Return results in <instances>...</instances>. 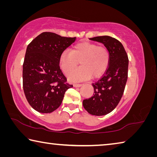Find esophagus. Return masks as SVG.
Instances as JSON below:
<instances>
[{"label": "esophagus", "instance_id": "34e87169", "mask_svg": "<svg viewBox=\"0 0 157 157\" xmlns=\"http://www.w3.org/2000/svg\"><path fill=\"white\" fill-rule=\"evenodd\" d=\"M82 86V84H73L74 87H80Z\"/></svg>", "mask_w": 157, "mask_h": 157}]
</instances>
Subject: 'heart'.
Masks as SVG:
<instances>
[{
    "label": "heart",
    "instance_id": "heart-1",
    "mask_svg": "<svg viewBox=\"0 0 157 157\" xmlns=\"http://www.w3.org/2000/svg\"><path fill=\"white\" fill-rule=\"evenodd\" d=\"M110 62V53L106 47L83 42L76 44L71 51H65L59 57V65L68 73L78 64L82 66L68 74L70 81L80 82L91 77L97 78L106 72Z\"/></svg>",
    "mask_w": 157,
    "mask_h": 157
}]
</instances>
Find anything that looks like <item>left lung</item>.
I'll use <instances>...</instances> for the list:
<instances>
[{
	"instance_id": "left-lung-1",
	"label": "left lung",
	"mask_w": 157,
	"mask_h": 157,
	"mask_svg": "<svg viewBox=\"0 0 157 157\" xmlns=\"http://www.w3.org/2000/svg\"><path fill=\"white\" fill-rule=\"evenodd\" d=\"M90 40L104 44L110 53L108 69L92 84L93 96L83 101V106L88 113L102 116L112 112L121 100L128 79V58L124 46L115 38L104 36Z\"/></svg>"
}]
</instances>
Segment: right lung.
I'll use <instances>...</instances> for the list:
<instances>
[{
    "label": "right lung",
    "instance_id": "right-lung-1",
    "mask_svg": "<svg viewBox=\"0 0 157 157\" xmlns=\"http://www.w3.org/2000/svg\"><path fill=\"white\" fill-rule=\"evenodd\" d=\"M52 32H43L27 46L22 66V84L30 106L50 113L60 106L67 90L73 85L59 68L61 53L75 41Z\"/></svg>",
    "mask_w": 157,
    "mask_h": 157
}]
</instances>
